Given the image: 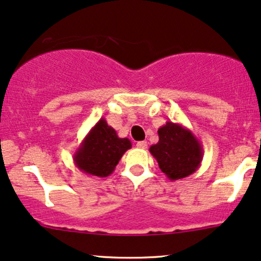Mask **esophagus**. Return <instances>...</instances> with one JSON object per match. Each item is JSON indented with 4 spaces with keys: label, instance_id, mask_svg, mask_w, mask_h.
<instances>
[{
    "label": "esophagus",
    "instance_id": "obj_1",
    "mask_svg": "<svg viewBox=\"0 0 261 261\" xmlns=\"http://www.w3.org/2000/svg\"><path fill=\"white\" fill-rule=\"evenodd\" d=\"M147 146H148V144H147L146 141H140V142H137V143H136V147L140 148V149H146Z\"/></svg>",
    "mask_w": 261,
    "mask_h": 261
}]
</instances>
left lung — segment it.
I'll list each match as a JSON object with an SVG mask.
<instances>
[{
	"label": "left lung",
	"instance_id": "1",
	"mask_svg": "<svg viewBox=\"0 0 261 261\" xmlns=\"http://www.w3.org/2000/svg\"><path fill=\"white\" fill-rule=\"evenodd\" d=\"M158 134L159 142L153 144L149 151L170 180L182 179L199 169L203 149L189 128L169 120L159 127Z\"/></svg>",
	"mask_w": 261,
	"mask_h": 261
}]
</instances>
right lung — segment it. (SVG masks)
Returning a JSON list of instances; mask_svg holds the SVG:
<instances>
[{
	"label": "right lung",
	"instance_id": "1",
	"mask_svg": "<svg viewBox=\"0 0 261 261\" xmlns=\"http://www.w3.org/2000/svg\"><path fill=\"white\" fill-rule=\"evenodd\" d=\"M131 147L128 138H120L106 119L101 118L74 151L73 161L77 169L89 176L108 177Z\"/></svg>",
	"mask_w": 261,
	"mask_h": 261
}]
</instances>
